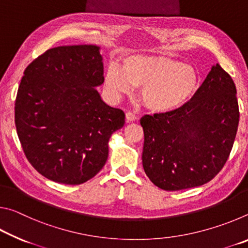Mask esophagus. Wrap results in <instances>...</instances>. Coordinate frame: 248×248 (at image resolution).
Segmentation results:
<instances>
[{"label": "esophagus", "instance_id": "obj_1", "mask_svg": "<svg viewBox=\"0 0 248 248\" xmlns=\"http://www.w3.org/2000/svg\"><path fill=\"white\" fill-rule=\"evenodd\" d=\"M125 120H127L128 123H132V121L137 120V116L134 115V114H132V112L128 111L127 114H125Z\"/></svg>", "mask_w": 248, "mask_h": 248}]
</instances>
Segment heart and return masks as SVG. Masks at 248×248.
Segmentation results:
<instances>
[{
  "instance_id": "heart-1",
  "label": "heart",
  "mask_w": 248,
  "mask_h": 248,
  "mask_svg": "<svg viewBox=\"0 0 248 248\" xmlns=\"http://www.w3.org/2000/svg\"><path fill=\"white\" fill-rule=\"evenodd\" d=\"M194 66L156 54H131L123 59L121 68L111 63L105 71L104 84L109 95L118 97L140 89V100L146 109L166 114L183 107L199 86Z\"/></svg>"
}]
</instances>
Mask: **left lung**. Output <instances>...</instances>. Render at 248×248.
<instances>
[{
    "label": "left lung",
    "instance_id": "8db88e82",
    "mask_svg": "<svg viewBox=\"0 0 248 248\" xmlns=\"http://www.w3.org/2000/svg\"><path fill=\"white\" fill-rule=\"evenodd\" d=\"M238 120L236 87L217 63L183 107L141 118L146 176L170 191L210 182L229 158Z\"/></svg>",
    "mask_w": 248,
    "mask_h": 248
}]
</instances>
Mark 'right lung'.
I'll return each mask as SVG.
<instances>
[{"label": "right lung", "instance_id": "add662e5", "mask_svg": "<svg viewBox=\"0 0 248 248\" xmlns=\"http://www.w3.org/2000/svg\"><path fill=\"white\" fill-rule=\"evenodd\" d=\"M103 83V56L95 45L49 49L24 71L16 130L28 161L46 178L79 185L104 167L124 114L100 97L96 89Z\"/></svg>", "mask_w": 248, "mask_h": 248}]
</instances>
